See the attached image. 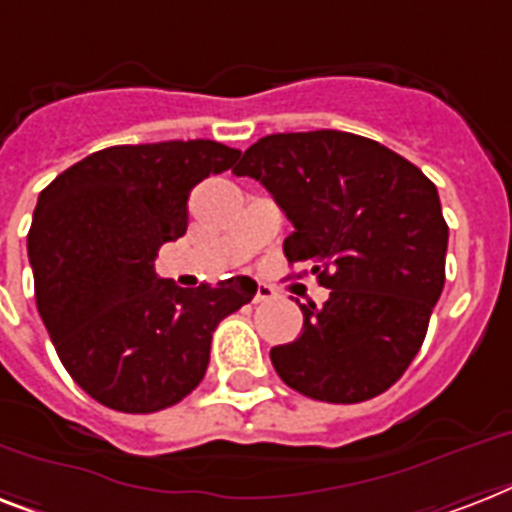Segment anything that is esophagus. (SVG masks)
<instances>
[{
    "mask_svg": "<svg viewBox=\"0 0 512 512\" xmlns=\"http://www.w3.org/2000/svg\"><path fill=\"white\" fill-rule=\"evenodd\" d=\"M276 297V289L270 284H257L255 286V302H270V299Z\"/></svg>",
    "mask_w": 512,
    "mask_h": 512,
    "instance_id": "esophagus-1",
    "label": "esophagus"
}]
</instances>
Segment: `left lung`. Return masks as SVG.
<instances>
[{
  "label": "left lung",
  "mask_w": 512,
  "mask_h": 512,
  "mask_svg": "<svg viewBox=\"0 0 512 512\" xmlns=\"http://www.w3.org/2000/svg\"><path fill=\"white\" fill-rule=\"evenodd\" d=\"M292 220L284 255L331 289L299 305L302 334L270 350L294 392L352 405L386 392L421 350L444 289L450 228L413 162L347 131L270 134L234 168Z\"/></svg>",
  "instance_id": "left-lung-1"
}]
</instances>
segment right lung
<instances>
[{
  "instance_id": "add662e5",
  "label": "right lung",
  "mask_w": 512,
  "mask_h": 512,
  "mask_svg": "<svg viewBox=\"0 0 512 512\" xmlns=\"http://www.w3.org/2000/svg\"><path fill=\"white\" fill-rule=\"evenodd\" d=\"M239 155L210 139L120 144L39 194L36 307L65 371L99 405L157 413L184 400L205 378L218 323L255 297L249 276L181 289L155 273L162 244L186 234L191 189Z\"/></svg>"
}]
</instances>
